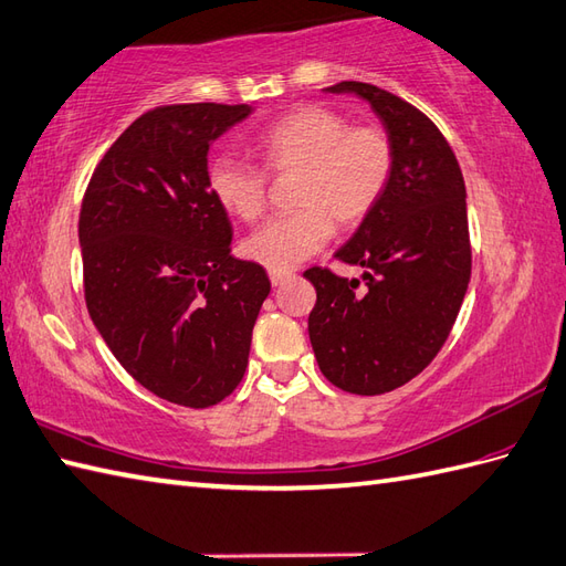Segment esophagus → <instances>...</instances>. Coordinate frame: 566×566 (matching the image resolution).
Here are the masks:
<instances>
[{
	"label": "esophagus",
	"instance_id": "1",
	"mask_svg": "<svg viewBox=\"0 0 566 566\" xmlns=\"http://www.w3.org/2000/svg\"><path fill=\"white\" fill-rule=\"evenodd\" d=\"M293 279V273H275V271H271V285L273 287H281L283 283H287Z\"/></svg>",
	"mask_w": 566,
	"mask_h": 566
}]
</instances>
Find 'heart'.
I'll return each mask as SVG.
<instances>
[{"instance_id":"obj_1","label":"heart","mask_w":566,"mask_h":566,"mask_svg":"<svg viewBox=\"0 0 566 566\" xmlns=\"http://www.w3.org/2000/svg\"><path fill=\"white\" fill-rule=\"evenodd\" d=\"M254 149L263 172L232 157H216L206 181L222 210L254 222L266 210V177H295V212L269 220L242 247L247 259L275 273L293 271L317 254L334 224L360 228L380 206L395 174V143L382 125H350L344 113L319 104L300 106L271 123Z\"/></svg>"}]
</instances>
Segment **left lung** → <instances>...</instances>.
Here are the masks:
<instances>
[{"label":"left lung","mask_w":566,"mask_h":566,"mask_svg":"<svg viewBox=\"0 0 566 566\" xmlns=\"http://www.w3.org/2000/svg\"><path fill=\"white\" fill-rule=\"evenodd\" d=\"M382 118L395 174L380 206L336 259L363 281L312 266L317 303L307 329L324 378L350 395L407 385L443 348L472 273L462 171L436 123L405 98L366 82H338Z\"/></svg>","instance_id":"1"}]
</instances>
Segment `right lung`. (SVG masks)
Here are the masks:
<instances>
[{
    "instance_id": "add662e5",
    "label": "right lung",
    "mask_w": 566,
    "mask_h": 566,
    "mask_svg": "<svg viewBox=\"0 0 566 566\" xmlns=\"http://www.w3.org/2000/svg\"><path fill=\"white\" fill-rule=\"evenodd\" d=\"M249 106L171 104L135 118L98 161L80 210L84 300L111 354L149 392L206 409L242 382L271 291L230 256L210 196V143Z\"/></svg>"
}]
</instances>
